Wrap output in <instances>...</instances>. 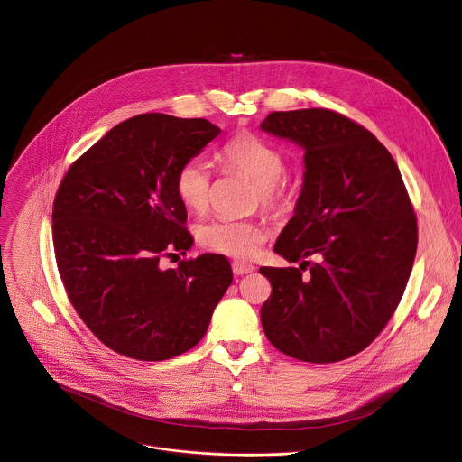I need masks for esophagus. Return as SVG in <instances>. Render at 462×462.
Wrapping results in <instances>:
<instances>
[{"label": "esophagus", "mask_w": 462, "mask_h": 462, "mask_svg": "<svg viewBox=\"0 0 462 462\" xmlns=\"http://www.w3.org/2000/svg\"><path fill=\"white\" fill-rule=\"evenodd\" d=\"M232 271L234 274L241 276V274H248V273H254L255 271V265L248 263V262H241V260H236L232 262Z\"/></svg>", "instance_id": "1"}]
</instances>
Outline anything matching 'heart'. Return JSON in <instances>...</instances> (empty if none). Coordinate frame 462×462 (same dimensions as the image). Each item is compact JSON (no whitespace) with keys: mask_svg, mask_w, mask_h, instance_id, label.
Here are the masks:
<instances>
[{"mask_svg":"<svg viewBox=\"0 0 462 462\" xmlns=\"http://www.w3.org/2000/svg\"><path fill=\"white\" fill-rule=\"evenodd\" d=\"M226 168L246 175L256 188L262 206L280 208L285 202V184L282 180L287 161L273 143L255 134H237L219 152ZM177 193L182 204L193 212H202L208 204L210 173L200 159L186 161L177 171ZM199 243L210 252L236 258H252L258 254L267 237L262 221H243L216 217L199 226Z\"/></svg>","mask_w":462,"mask_h":462,"instance_id":"b5f03b06","label":"heart"}]
</instances>
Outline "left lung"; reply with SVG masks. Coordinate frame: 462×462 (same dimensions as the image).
<instances>
[{"label": "left lung", "mask_w": 462, "mask_h": 462, "mask_svg": "<svg viewBox=\"0 0 462 462\" xmlns=\"http://www.w3.org/2000/svg\"><path fill=\"white\" fill-rule=\"evenodd\" d=\"M260 129L305 151L301 195L273 248L300 267H260L273 287L260 308L263 333L301 361L351 358L393 315L416 255L399 166L370 131L331 109L274 111Z\"/></svg>", "instance_id": "1"}]
</instances>
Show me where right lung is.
I'll list each match as a JSON object with an SVG mask.
<instances>
[{"label":"right lung","instance_id":"obj_1","mask_svg":"<svg viewBox=\"0 0 462 462\" xmlns=\"http://www.w3.org/2000/svg\"><path fill=\"white\" fill-rule=\"evenodd\" d=\"M221 129L206 118L145 113L124 120L65 173L52 206V245L72 307L109 349L162 361L195 347L232 283L226 256L186 252L179 168ZM171 255V254H170Z\"/></svg>","mask_w":462,"mask_h":462}]
</instances>
